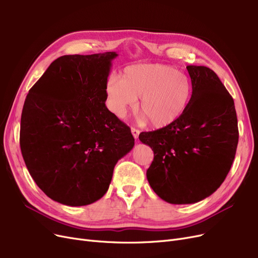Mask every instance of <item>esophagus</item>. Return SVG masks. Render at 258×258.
I'll return each instance as SVG.
<instances>
[{
    "mask_svg": "<svg viewBox=\"0 0 258 258\" xmlns=\"http://www.w3.org/2000/svg\"><path fill=\"white\" fill-rule=\"evenodd\" d=\"M131 131H132V134H133V136H134V138H135V139H137V138L139 137V134H140V131H139L138 128H136V127H132V128H131Z\"/></svg>",
    "mask_w": 258,
    "mask_h": 258,
    "instance_id": "1",
    "label": "esophagus"
}]
</instances>
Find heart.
Wrapping results in <instances>:
<instances>
[{"mask_svg":"<svg viewBox=\"0 0 258 258\" xmlns=\"http://www.w3.org/2000/svg\"><path fill=\"white\" fill-rule=\"evenodd\" d=\"M107 105L118 118H124L135 106L153 127L169 126L180 118L192 96L189 78L170 65L134 64L119 78H111L106 87Z\"/></svg>","mask_w":258,"mask_h":258,"instance_id":"obj_1","label":"heart"}]
</instances>
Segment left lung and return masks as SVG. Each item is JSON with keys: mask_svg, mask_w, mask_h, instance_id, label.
I'll return each mask as SVG.
<instances>
[{"mask_svg": "<svg viewBox=\"0 0 258 258\" xmlns=\"http://www.w3.org/2000/svg\"><path fill=\"white\" fill-rule=\"evenodd\" d=\"M192 97L173 124L142 132L154 152L147 178L154 192L173 205L195 204L225 181L238 144L234 100L218 76L206 66H186Z\"/></svg>", "mask_w": 258, "mask_h": 258, "instance_id": "obj_1", "label": "left lung"}]
</instances>
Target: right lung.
<instances>
[{
  "label": "right lung",
  "mask_w": 258,
  "mask_h": 258,
  "mask_svg": "<svg viewBox=\"0 0 258 258\" xmlns=\"http://www.w3.org/2000/svg\"><path fill=\"white\" fill-rule=\"evenodd\" d=\"M117 55H62L25 99L22 156L37 185L62 205L80 207L101 198L116 163L135 144L131 128L105 105Z\"/></svg>",
  "instance_id": "1"
}]
</instances>
